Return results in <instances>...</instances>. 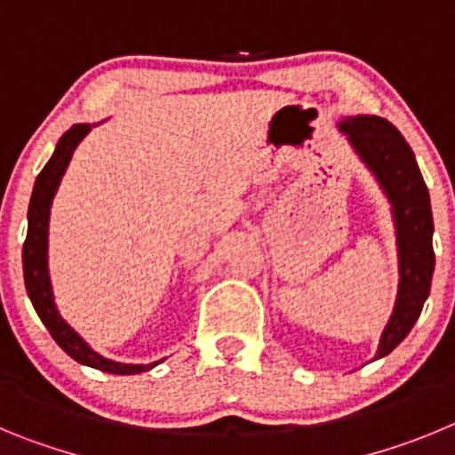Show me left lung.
Returning a JSON list of instances; mask_svg holds the SVG:
<instances>
[{
  "mask_svg": "<svg viewBox=\"0 0 455 455\" xmlns=\"http://www.w3.org/2000/svg\"><path fill=\"white\" fill-rule=\"evenodd\" d=\"M338 131L345 133L355 156L383 190L395 224L399 283L395 306L371 358L379 360L411 333L431 292L435 269L431 197L415 154L390 122L379 116H347L338 122Z\"/></svg>",
  "mask_w": 455,
  "mask_h": 455,
  "instance_id": "1",
  "label": "left lung"
}]
</instances>
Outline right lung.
<instances>
[{"instance_id":"add662e5","label":"right lung","mask_w":455,"mask_h":455,"mask_svg":"<svg viewBox=\"0 0 455 455\" xmlns=\"http://www.w3.org/2000/svg\"><path fill=\"white\" fill-rule=\"evenodd\" d=\"M97 124H75L69 131H65L60 136L59 145H56L54 154L49 158L47 165L38 174L34 183V192H31V202H28L27 212V240L22 247V267H24V285H27V294L34 304L36 313L43 319V324L56 339V345L75 358L81 365H88L92 370L108 371V374H140V371H149L156 365H161L163 360H154L147 365H133V363H117L106 355L97 354L92 347L76 333L72 326L63 319L59 313L54 299V288H52V276H49V215H52V204H54L56 190L60 186L65 170H68L72 154L90 133V129Z\"/></svg>"}]
</instances>
